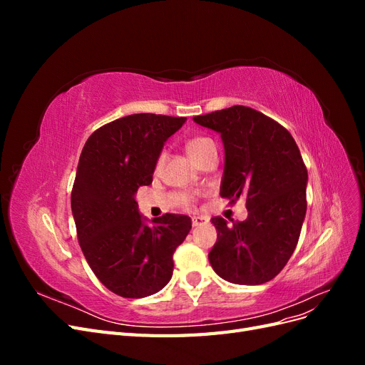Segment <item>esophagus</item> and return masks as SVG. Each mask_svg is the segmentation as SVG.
I'll list each match as a JSON object with an SVG mask.
<instances>
[{
    "label": "esophagus",
    "instance_id": "34e87169",
    "mask_svg": "<svg viewBox=\"0 0 365 365\" xmlns=\"http://www.w3.org/2000/svg\"><path fill=\"white\" fill-rule=\"evenodd\" d=\"M208 222V219L205 217V216H193L192 217V224H193V227H200V225H202V224H207Z\"/></svg>",
    "mask_w": 365,
    "mask_h": 365
}]
</instances>
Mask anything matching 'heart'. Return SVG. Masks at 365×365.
<instances>
[{"label":"heart","instance_id":"b5f03b06","mask_svg":"<svg viewBox=\"0 0 365 365\" xmlns=\"http://www.w3.org/2000/svg\"><path fill=\"white\" fill-rule=\"evenodd\" d=\"M185 148H187V152H189L190 158L195 161V160L200 158L202 153H205L208 149L215 148V143H213V140H210L207 137H193V138L187 141ZM163 160H164V157L161 155L160 160H158V164H161Z\"/></svg>","mask_w":365,"mask_h":365}]
</instances>
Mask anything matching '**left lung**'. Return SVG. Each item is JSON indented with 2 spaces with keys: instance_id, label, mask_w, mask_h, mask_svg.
I'll list each match as a JSON object with an SVG mask.
<instances>
[{
  "instance_id": "obj_1",
  "label": "left lung",
  "mask_w": 365,
  "mask_h": 365,
  "mask_svg": "<svg viewBox=\"0 0 365 365\" xmlns=\"http://www.w3.org/2000/svg\"><path fill=\"white\" fill-rule=\"evenodd\" d=\"M220 135L225 149L220 196H244L248 217L228 225L212 217L217 240L208 260L236 284L272 280L291 259L306 216L307 170L295 140L277 121L248 106L193 117Z\"/></svg>"
}]
</instances>
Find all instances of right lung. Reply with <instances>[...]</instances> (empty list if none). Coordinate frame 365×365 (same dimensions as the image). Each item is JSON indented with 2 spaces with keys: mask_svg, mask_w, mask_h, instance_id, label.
Wrapping results in <instances>:
<instances>
[{
  "mask_svg": "<svg viewBox=\"0 0 365 365\" xmlns=\"http://www.w3.org/2000/svg\"><path fill=\"white\" fill-rule=\"evenodd\" d=\"M185 120L132 114L98 128L82 149L71 192L77 239L96 277L120 297L161 291L172 279L173 252L192 230L184 215L148 220L135 201L138 187L152 182L164 143Z\"/></svg>",
  "mask_w": 365,
  "mask_h": 365,
  "instance_id": "add662e5",
  "label": "right lung"
}]
</instances>
